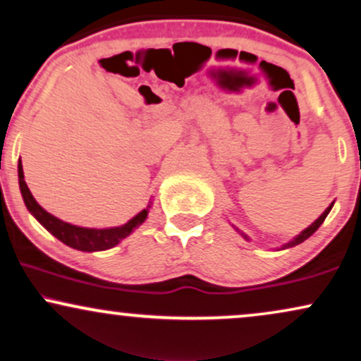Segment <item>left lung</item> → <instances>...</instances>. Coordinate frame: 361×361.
Listing matches in <instances>:
<instances>
[{"instance_id": "1", "label": "left lung", "mask_w": 361, "mask_h": 361, "mask_svg": "<svg viewBox=\"0 0 361 361\" xmlns=\"http://www.w3.org/2000/svg\"><path fill=\"white\" fill-rule=\"evenodd\" d=\"M333 203H335V202H333ZM333 203L330 204V207H328V208L325 209V212H323V213L320 214V216H318V218H317V220H314V221L312 223V225H310L308 228H305V230L302 231V233H300V235H296L293 240H290V241H288V243H285V245H283V246H281V248H278V250H286V248H293V246H296V245H300V243H303V241H305V240H308V238H310V236H312V235L314 233V231H317V230H318V228H320V226H322V223H323V221H325V218L328 216V213H330V212H331V208H333ZM233 228H235V230H236V231H238V233H240L241 236H243V238H245V240H248V241H250V238H248V236H246V235L243 233V231H240V230H238V228H236L235 225H233Z\"/></svg>"}]
</instances>
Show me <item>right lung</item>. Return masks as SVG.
Segmentation results:
<instances>
[{
	"mask_svg": "<svg viewBox=\"0 0 361 361\" xmlns=\"http://www.w3.org/2000/svg\"><path fill=\"white\" fill-rule=\"evenodd\" d=\"M18 181H20V190L23 202H25L28 212L33 214L39 225H43L51 233L54 238H58L63 243L71 246V248L80 250V252H103V250H109L116 246L121 240L130 236L140 225H143L145 220L148 218L149 208H152V202L148 207L141 209L138 214H135L130 221L121 226H111V228H86V226H76L71 223H66L59 218L53 216L48 213L43 207H39L35 196L31 195L25 181V173H23L21 159L18 161Z\"/></svg>",
	"mask_w": 361,
	"mask_h": 361,
	"instance_id": "right-lung-1",
	"label": "right lung"
}]
</instances>
